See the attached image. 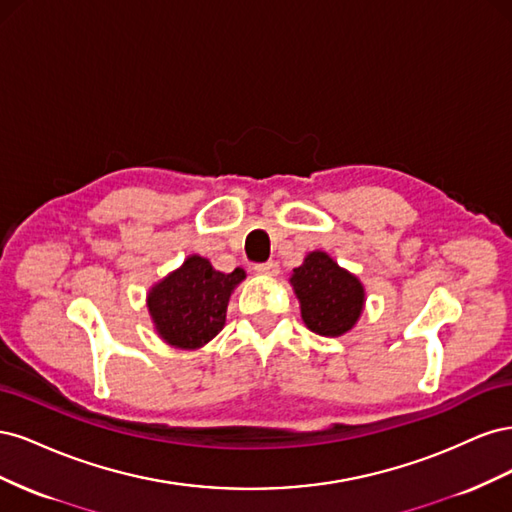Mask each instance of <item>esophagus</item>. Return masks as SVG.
<instances>
[{"label":"esophagus","instance_id":"esophagus-1","mask_svg":"<svg viewBox=\"0 0 512 512\" xmlns=\"http://www.w3.org/2000/svg\"><path fill=\"white\" fill-rule=\"evenodd\" d=\"M254 269L260 275H277V271H280V265H277V262H273V260H269V262H262V265H256Z\"/></svg>","mask_w":512,"mask_h":512}]
</instances>
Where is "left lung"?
Returning <instances> with one entry per match:
<instances>
[{
	"label": "left lung",
	"mask_w": 512,
	"mask_h": 512,
	"mask_svg": "<svg viewBox=\"0 0 512 512\" xmlns=\"http://www.w3.org/2000/svg\"><path fill=\"white\" fill-rule=\"evenodd\" d=\"M290 286L299 299L305 327L322 337L346 335L365 309L363 282L322 250L309 252L303 265L292 269Z\"/></svg>",
	"instance_id": "1"
}]
</instances>
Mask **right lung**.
<instances>
[{
    "instance_id": "1",
    "label": "right lung",
    "mask_w": 512,
    "mask_h": 512,
    "mask_svg": "<svg viewBox=\"0 0 512 512\" xmlns=\"http://www.w3.org/2000/svg\"><path fill=\"white\" fill-rule=\"evenodd\" d=\"M243 280L241 267L222 273L207 258L188 256L147 292L153 329L173 348H203L224 329L230 294Z\"/></svg>"
}]
</instances>
